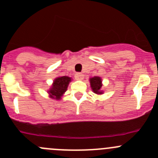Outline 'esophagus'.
Here are the masks:
<instances>
[{
    "mask_svg": "<svg viewBox=\"0 0 158 158\" xmlns=\"http://www.w3.org/2000/svg\"><path fill=\"white\" fill-rule=\"evenodd\" d=\"M84 78V76L82 74H81V73H76V75H75V79H76V80H82Z\"/></svg>",
    "mask_w": 158,
    "mask_h": 158,
    "instance_id": "1",
    "label": "esophagus"
}]
</instances>
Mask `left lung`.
Masks as SVG:
<instances>
[{"label":"left lung","mask_w":158,"mask_h":158,"mask_svg":"<svg viewBox=\"0 0 158 158\" xmlns=\"http://www.w3.org/2000/svg\"><path fill=\"white\" fill-rule=\"evenodd\" d=\"M89 83H90L92 91L94 94H97V95H101L104 94V91L102 90V79L100 76H94V77L90 78Z\"/></svg>","instance_id":"obj_1"}]
</instances>
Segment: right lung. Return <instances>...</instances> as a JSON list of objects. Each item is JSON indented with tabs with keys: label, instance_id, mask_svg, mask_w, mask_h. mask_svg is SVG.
I'll return each instance as SVG.
<instances>
[{
	"label": "right lung",
	"instance_id": "1",
	"mask_svg": "<svg viewBox=\"0 0 158 158\" xmlns=\"http://www.w3.org/2000/svg\"><path fill=\"white\" fill-rule=\"evenodd\" d=\"M71 81H72V78L69 76H59V77L55 78L53 81L51 88L48 90L50 98L57 100V101L61 100V97L67 90L68 86Z\"/></svg>",
	"mask_w": 158,
	"mask_h": 158
}]
</instances>
